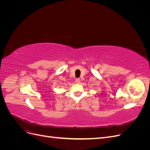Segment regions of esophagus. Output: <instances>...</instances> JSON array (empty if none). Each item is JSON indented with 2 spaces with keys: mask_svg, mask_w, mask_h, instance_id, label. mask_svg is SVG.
I'll return each mask as SVG.
<instances>
[{
  "mask_svg": "<svg viewBox=\"0 0 150 150\" xmlns=\"http://www.w3.org/2000/svg\"><path fill=\"white\" fill-rule=\"evenodd\" d=\"M76 82L77 83H80V79L79 78H76Z\"/></svg>",
  "mask_w": 150,
  "mask_h": 150,
  "instance_id": "esophagus-1",
  "label": "esophagus"
}]
</instances>
